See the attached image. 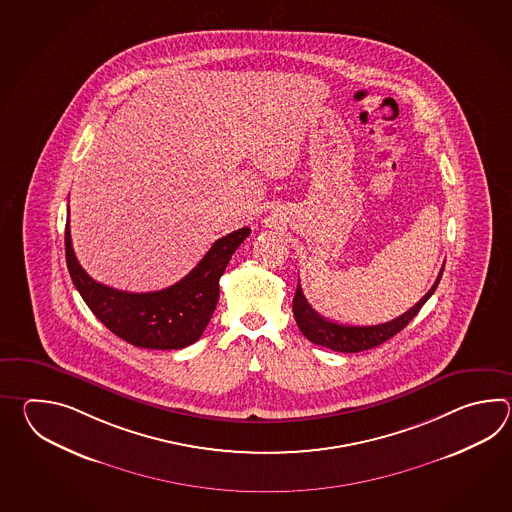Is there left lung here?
Returning <instances> with one entry per match:
<instances>
[{
    "label": "left lung",
    "instance_id": "8db88e82",
    "mask_svg": "<svg viewBox=\"0 0 512 512\" xmlns=\"http://www.w3.org/2000/svg\"><path fill=\"white\" fill-rule=\"evenodd\" d=\"M443 271H445V265H443L441 272L437 274V280L432 285V289L412 309H408L404 315L397 316L390 322L377 324V326H348V324H338L333 320H327L324 316L318 315L315 309L309 305V302L305 300L302 287L298 283L293 298V313L296 324H298L300 331L304 333L307 340H311L313 344H318V346L333 349V351L359 353V351H366V349L377 348V346H381L382 342L390 340L393 335H397L401 329L410 324V320L421 311V307L426 304V300L434 294L437 285H439V280L443 276Z\"/></svg>",
    "mask_w": 512,
    "mask_h": 512
}]
</instances>
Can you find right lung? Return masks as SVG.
Instances as JSON below:
<instances>
[{
    "label": "right lung",
    "mask_w": 512,
    "mask_h": 512,
    "mask_svg": "<svg viewBox=\"0 0 512 512\" xmlns=\"http://www.w3.org/2000/svg\"><path fill=\"white\" fill-rule=\"evenodd\" d=\"M249 234L251 229L243 227L219 238L183 280L166 289L126 293L95 282L82 269L67 218V269L87 307L111 333L137 348L181 349L203 335L218 305L219 278Z\"/></svg>",
    "instance_id": "add662e5"
}]
</instances>
